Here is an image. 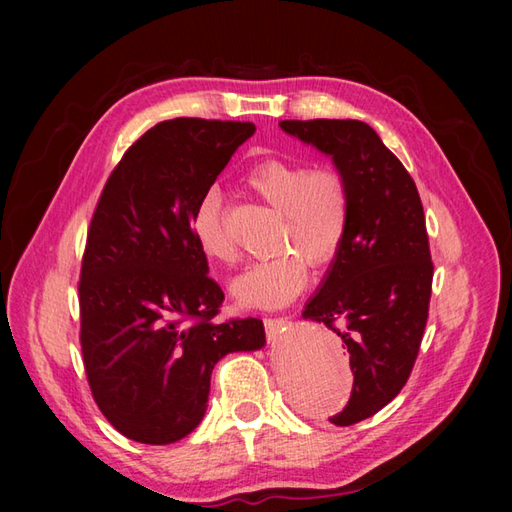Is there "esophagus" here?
I'll return each instance as SVG.
<instances>
[{
  "instance_id": "1",
  "label": "esophagus",
  "mask_w": 512,
  "mask_h": 512,
  "mask_svg": "<svg viewBox=\"0 0 512 512\" xmlns=\"http://www.w3.org/2000/svg\"><path fill=\"white\" fill-rule=\"evenodd\" d=\"M288 327V318H265V329L269 337H277Z\"/></svg>"
}]
</instances>
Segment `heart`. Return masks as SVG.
<instances>
[{
	"instance_id": "heart-1",
	"label": "heart",
	"mask_w": 512,
	"mask_h": 512,
	"mask_svg": "<svg viewBox=\"0 0 512 512\" xmlns=\"http://www.w3.org/2000/svg\"><path fill=\"white\" fill-rule=\"evenodd\" d=\"M245 183L262 203L280 213L277 247L284 252L247 267L230 292L241 307L277 309L292 303L307 286V260L314 267H327L342 250L350 224L348 181L331 166L309 168L267 160L247 173ZM192 235L207 260L228 265L235 258L218 192H209L198 203Z\"/></svg>"
}]
</instances>
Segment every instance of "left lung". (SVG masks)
Returning a JSON list of instances; mask_svg holds the SVG:
<instances>
[{"label": "left lung", "mask_w": 512, "mask_h": 512, "mask_svg": "<svg viewBox=\"0 0 512 512\" xmlns=\"http://www.w3.org/2000/svg\"><path fill=\"white\" fill-rule=\"evenodd\" d=\"M280 128L329 156L348 181L346 239L303 309L350 352L352 395L331 418L348 427L397 397L421 348L433 277L425 213L408 170L367 123L290 119Z\"/></svg>", "instance_id": "left-lung-1"}]
</instances>
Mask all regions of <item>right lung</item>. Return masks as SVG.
Wrapping results in <instances>:
<instances>
[{"instance_id": "1", "label": "right lung", "mask_w": 512, "mask_h": 512, "mask_svg": "<svg viewBox=\"0 0 512 512\" xmlns=\"http://www.w3.org/2000/svg\"><path fill=\"white\" fill-rule=\"evenodd\" d=\"M250 121L173 119L123 153L91 218L81 267V348L98 408L123 436L170 444L203 421L211 371L265 346L258 318L213 322L222 288L192 218Z\"/></svg>"}]
</instances>
